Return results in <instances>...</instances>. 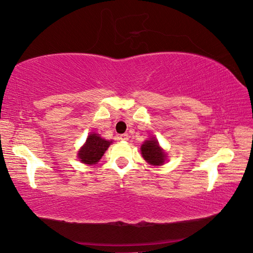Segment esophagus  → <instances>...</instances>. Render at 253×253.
<instances>
[{
  "instance_id": "34e87169",
  "label": "esophagus",
  "mask_w": 253,
  "mask_h": 253,
  "mask_svg": "<svg viewBox=\"0 0 253 253\" xmlns=\"http://www.w3.org/2000/svg\"><path fill=\"white\" fill-rule=\"evenodd\" d=\"M120 139L123 140V141H126V140L129 139V134H127V133H123V134L120 135Z\"/></svg>"
}]
</instances>
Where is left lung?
Returning <instances> with one entry per match:
<instances>
[{
  "label": "left lung",
  "mask_w": 253,
  "mask_h": 253,
  "mask_svg": "<svg viewBox=\"0 0 253 253\" xmlns=\"http://www.w3.org/2000/svg\"><path fill=\"white\" fill-rule=\"evenodd\" d=\"M142 157L151 165H162L165 162L166 155L163 149L159 147L156 139L146 140L141 146Z\"/></svg>",
  "instance_id": "1"
}]
</instances>
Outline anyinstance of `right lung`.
I'll return each mask as SVG.
<instances>
[{
    "label": "right lung",
    "mask_w": 253,
    "mask_h": 253,
    "mask_svg": "<svg viewBox=\"0 0 253 253\" xmlns=\"http://www.w3.org/2000/svg\"><path fill=\"white\" fill-rule=\"evenodd\" d=\"M111 143L112 141L100 138L98 134L91 133L87 138L84 146L80 149L78 157L84 164H96L102 158Z\"/></svg>",
    "instance_id": "obj_1"
}]
</instances>
